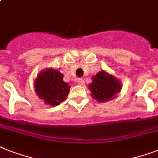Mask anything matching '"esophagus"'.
<instances>
[{"label": "esophagus", "mask_w": 158, "mask_h": 158, "mask_svg": "<svg viewBox=\"0 0 158 158\" xmlns=\"http://www.w3.org/2000/svg\"><path fill=\"white\" fill-rule=\"evenodd\" d=\"M77 82H78V84H79V85H84V79H81V78H79V79H78Z\"/></svg>", "instance_id": "esophagus-1"}]
</instances>
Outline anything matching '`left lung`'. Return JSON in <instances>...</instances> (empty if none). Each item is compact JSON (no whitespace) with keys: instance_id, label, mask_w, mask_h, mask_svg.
Listing matches in <instances>:
<instances>
[{"instance_id":"8db88e82","label":"left lung","mask_w":158,"mask_h":158,"mask_svg":"<svg viewBox=\"0 0 158 158\" xmlns=\"http://www.w3.org/2000/svg\"><path fill=\"white\" fill-rule=\"evenodd\" d=\"M92 79L93 82L89 86L92 92V97L100 102L110 101L121 90L120 81L103 70L97 74Z\"/></svg>"}]
</instances>
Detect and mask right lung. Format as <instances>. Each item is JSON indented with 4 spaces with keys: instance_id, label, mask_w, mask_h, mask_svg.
I'll list each match as a JSON object with an SVG mask.
<instances>
[{
    "instance_id": "add662e5",
    "label": "right lung",
    "mask_w": 158,
    "mask_h": 158,
    "mask_svg": "<svg viewBox=\"0 0 158 158\" xmlns=\"http://www.w3.org/2000/svg\"><path fill=\"white\" fill-rule=\"evenodd\" d=\"M70 87L63 81L59 70L48 69L41 72L35 81V91L40 99L51 106L59 105L69 94Z\"/></svg>"
}]
</instances>
